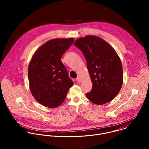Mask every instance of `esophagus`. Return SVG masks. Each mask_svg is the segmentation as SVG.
I'll use <instances>...</instances> for the list:
<instances>
[{"instance_id": "1", "label": "esophagus", "mask_w": 149, "mask_h": 149, "mask_svg": "<svg viewBox=\"0 0 149 149\" xmlns=\"http://www.w3.org/2000/svg\"><path fill=\"white\" fill-rule=\"evenodd\" d=\"M77 81L78 82H81V78L79 77V76H78L77 77Z\"/></svg>"}]
</instances>
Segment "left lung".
I'll use <instances>...</instances> for the list:
<instances>
[{
  "label": "left lung",
  "instance_id": "1",
  "mask_svg": "<svg viewBox=\"0 0 149 149\" xmlns=\"http://www.w3.org/2000/svg\"><path fill=\"white\" fill-rule=\"evenodd\" d=\"M74 45L83 53L93 84L87 98L97 105L112 101L123 82L121 59L115 49L103 39L95 35L78 38Z\"/></svg>",
  "mask_w": 149,
  "mask_h": 149
}]
</instances>
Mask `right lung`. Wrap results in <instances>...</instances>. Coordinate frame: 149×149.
Here are the masks:
<instances>
[{
    "label": "right lung",
    "mask_w": 149,
    "mask_h": 149,
    "mask_svg": "<svg viewBox=\"0 0 149 149\" xmlns=\"http://www.w3.org/2000/svg\"><path fill=\"white\" fill-rule=\"evenodd\" d=\"M74 41V38L51 39L35 51L29 62V89L42 105L50 109L58 107L73 86L61 57Z\"/></svg>",
    "instance_id": "obj_1"
}]
</instances>
